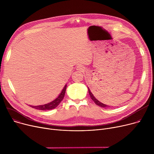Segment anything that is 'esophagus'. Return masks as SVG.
<instances>
[{
    "mask_svg": "<svg viewBox=\"0 0 154 154\" xmlns=\"http://www.w3.org/2000/svg\"><path fill=\"white\" fill-rule=\"evenodd\" d=\"M84 68L85 67L83 66H82V65H79V66L77 67V69L79 70H83L85 69Z\"/></svg>",
    "mask_w": 154,
    "mask_h": 154,
    "instance_id": "34e87169",
    "label": "esophagus"
}]
</instances>
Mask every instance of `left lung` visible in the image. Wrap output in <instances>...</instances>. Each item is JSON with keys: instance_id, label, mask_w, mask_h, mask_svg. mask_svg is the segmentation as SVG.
Returning a JSON list of instances; mask_svg holds the SVG:
<instances>
[{"instance_id": "left-lung-1", "label": "left lung", "mask_w": 154, "mask_h": 154, "mask_svg": "<svg viewBox=\"0 0 154 154\" xmlns=\"http://www.w3.org/2000/svg\"><path fill=\"white\" fill-rule=\"evenodd\" d=\"M88 93H89V95H90V96H91V98L92 100L95 103L96 105H97V106H99L100 107H108V106H106V105H105V104L101 103L100 102H99L98 100H97V99L95 98V97L93 95V94H92V92H91L89 88H88ZM109 107H110V106H109Z\"/></svg>"}]
</instances>
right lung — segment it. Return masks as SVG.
<instances>
[{
  "label": "right lung",
  "mask_w": 154,
  "mask_h": 154,
  "mask_svg": "<svg viewBox=\"0 0 154 154\" xmlns=\"http://www.w3.org/2000/svg\"><path fill=\"white\" fill-rule=\"evenodd\" d=\"M66 87H67V85H65V87L63 88V90H62V92L60 93V94L58 96V97L55 99L54 101H52L50 103H47V104L42 105V106H30V107H32V108H34V109L40 110H51V109H55V107H57L59 106V104L63 100V99L64 97V95H65V93H66Z\"/></svg>",
  "instance_id": "1"
}]
</instances>
